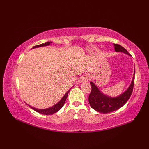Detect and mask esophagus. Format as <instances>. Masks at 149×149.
<instances>
[{"instance_id":"esophagus-1","label":"esophagus","mask_w":149,"mask_h":149,"mask_svg":"<svg viewBox=\"0 0 149 149\" xmlns=\"http://www.w3.org/2000/svg\"><path fill=\"white\" fill-rule=\"evenodd\" d=\"M90 79L89 76L88 75H83L80 77V79H79V82L80 83H84V82H87L89 81V80Z\"/></svg>"}]
</instances>
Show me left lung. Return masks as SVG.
Returning a JSON list of instances; mask_svg holds the SVG:
<instances>
[{
    "instance_id": "obj_1",
    "label": "left lung",
    "mask_w": 149,
    "mask_h": 149,
    "mask_svg": "<svg viewBox=\"0 0 149 149\" xmlns=\"http://www.w3.org/2000/svg\"><path fill=\"white\" fill-rule=\"evenodd\" d=\"M114 49L116 52H122L128 55H130L127 50L120 45L114 44ZM135 81V72L133 75L132 84L122 94L116 97H108L103 94L102 93L96 86L94 83L91 81V91L89 96V102L91 107L97 112L102 114L114 112L119 109L124 105L132 94L133 85Z\"/></svg>"
}]
</instances>
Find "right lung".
I'll use <instances>...</instances> for the list:
<instances>
[{"label": "right lung", "mask_w": 149, "mask_h": 149, "mask_svg": "<svg viewBox=\"0 0 149 149\" xmlns=\"http://www.w3.org/2000/svg\"><path fill=\"white\" fill-rule=\"evenodd\" d=\"M51 42H52L49 41V42H45V43H42V44L39 45H36V46H35V47H33V49H34V48L43 47V46H48V45H49L50 43H51ZM70 90L66 93H65L64 97H62V99L60 100V101L57 103V104H56L54 105V106H52V107H50V108H46V109H37V108H35L34 107H31V106H29H29L32 108V109H33L35 111H36V112L39 113V114H45V115L53 114H54V113L57 112L58 111H59L62 108L63 106H64V103L65 102V100H66L67 97H68V93L70 92Z\"/></svg>", "instance_id": "1"}]
</instances>
